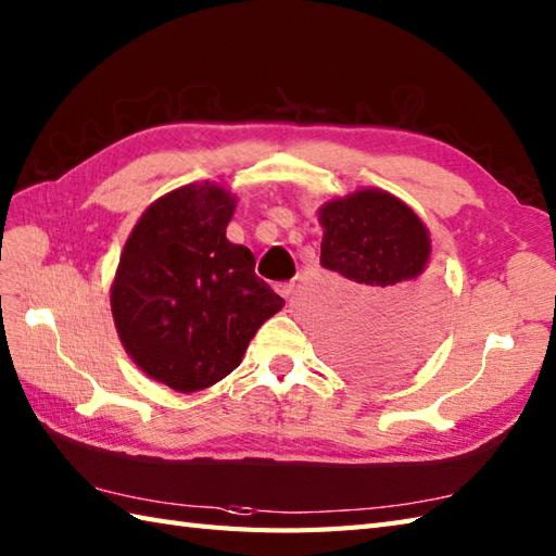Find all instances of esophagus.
I'll list each match as a JSON object with an SVG mask.
<instances>
[{
  "label": "esophagus",
  "instance_id": "esophagus-1",
  "mask_svg": "<svg viewBox=\"0 0 556 556\" xmlns=\"http://www.w3.org/2000/svg\"><path fill=\"white\" fill-rule=\"evenodd\" d=\"M279 291L285 299H291L293 291H296V281H285V285H279Z\"/></svg>",
  "mask_w": 556,
  "mask_h": 556
}]
</instances>
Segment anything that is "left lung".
<instances>
[{
  "label": "left lung",
  "instance_id": "obj_1",
  "mask_svg": "<svg viewBox=\"0 0 556 556\" xmlns=\"http://www.w3.org/2000/svg\"><path fill=\"white\" fill-rule=\"evenodd\" d=\"M323 267L358 285L332 339L337 365L361 377L406 370L428 351L440 320V285L425 271L428 229L384 191H356L320 210Z\"/></svg>",
  "mask_w": 556,
  "mask_h": 556
}]
</instances>
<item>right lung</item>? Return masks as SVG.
Masks as SVG:
<instances>
[{
	"label": "right lung",
	"mask_w": 556,
	"mask_h": 556,
	"mask_svg": "<svg viewBox=\"0 0 556 556\" xmlns=\"http://www.w3.org/2000/svg\"><path fill=\"white\" fill-rule=\"evenodd\" d=\"M233 198L191 184L155 200L128 236L112 285L122 344L146 375L198 392L241 363L285 299L255 275V255L227 239Z\"/></svg>",
	"instance_id": "add662e5"
}]
</instances>
